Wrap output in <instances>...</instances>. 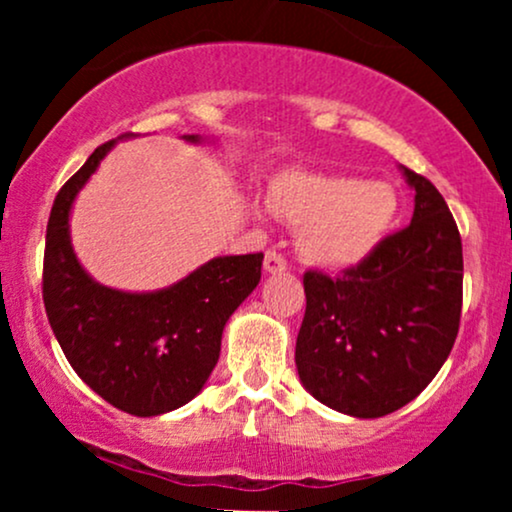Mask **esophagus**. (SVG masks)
<instances>
[{"label": "esophagus", "mask_w": 512, "mask_h": 512, "mask_svg": "<svg viewBox=\"0 0 512 512\" xmlns=\"http://www.w3.org/2000/svg\"><path fill=\"white\" fill-rule=\"evenodd\" d=\"M286 267H289V262H286V257L281 255V252L267 250V255H264V272L279 274V272H284Z\"/></svg>", "instance_id": "obj_1"}]
</instances>
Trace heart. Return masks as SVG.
<instances>
[{"label": "heart", "mask_w": 512, "mask_h": 512, "mask_svg": "<svg viewBox=\"0 0 512 512\" xmlns=\"http://www.w3.org/2000/svg\"><path fill=\"white\" fill-rule=\"evenodd\" d=\"M269 209L301 226L298 250L305 260L344 269L373 255L387 238L397 221L399 197L387 182L284 173L272 182Z\"/></svg>", "instance_id": "b5f03b06"}]
</instances>
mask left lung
<instances>
[{
    "label": "left lung",
    "instance_id": "1",
    "mask_svg": "<svg viewBox=\"0 0 512 512\" xmlns=\"http://www.w3.org/2000/svg\"><path fill=\"white\" fill-rule=\"evenodd\" d=\"M402 170L416 190L409 226L334 279L317 269L303 274L301 383L322 404L358 419L392 414L419 397L460 330V231L433 182Z\"/></svg>",
    "mask_w": 512,
    "mask_h": 512
}]
</instances>
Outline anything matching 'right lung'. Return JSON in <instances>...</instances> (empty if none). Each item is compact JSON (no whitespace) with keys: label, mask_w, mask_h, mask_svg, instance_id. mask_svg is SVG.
Masks as SVG:
<instances>
[{"label":"right lung","mask_w":512,"mask_h":512,"mask_svg":"<svg viewBox=\"0 0 512 512\" xmlns=\"http://www.w3.org/2000/svg\"><path fill=\"white\" fill-rule=\"evenodd\" d=\"M185 139L199 142L197 134ZM113 144L98 146L57 192L45 236L43 303L64 356L93 392L132 416H158L207 383L223 327L260 284L264 255L214 257L154 293L96 284L69 243V209Z\"/></svg>","instance_id":"1"}]
</instances>
